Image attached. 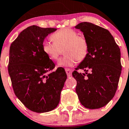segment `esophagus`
<instances>
[{
	"label": "esophagus",
	"mask_w": 129,
	"mask_h": 129,
	"mask_svg": "<svg viewBox=\"0 0 129 129\" xmlns=\"http://www.w3.org/2000/svg\"><path fill=\"white\" fill-rule=\"evenodd\" d=\"M66 73H67V75H68V77H70L71 76V70L70 69H67L66 68Z\"/></svg>",
	"instance_id": "obj_1"
}]
</instances>
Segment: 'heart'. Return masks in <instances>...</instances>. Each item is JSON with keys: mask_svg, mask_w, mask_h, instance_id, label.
Segmentation results:
<instances>
[{"mask_svg": "<svg viewBox=\"0 0 129 129\" xmlns=\"http://www.w3.org/2000/svg\"><path fill=\"white\" fill-rule=\"evenodd\" d=\"M51 39L53 42H43V51L52 60H58L63 51L66 55L59 62L60 66H72L77 61H83L88 55V40L83 36L78 35L73 29H61L54 33Z\"/></svg>", "mask_w": 129, "mask_h": 129, "instance_id": "heart-1", "label": "heart"}]
</instances>
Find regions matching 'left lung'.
I'll use <instances>...</instances> for the list:
<instances>
[{
    "mask_svg": "<svg viewBox=\"0 0 129 129\" xmlns=\"http://www.w3.org/2000/svg\"><path fill=\"white\" fill-rule=\"evenodd\" d=\"M75 28L83 32L89 45L88 55L72 73L77 82L76 92L84 107L100 108L112 100L117 90L122 68L120 49L104 28L88 22ZM79 69L85 73H78Z\"/></svg>",
    "mask_w": 129,
    "mask_h": 129,
    "instance_id": "1",
    "label": "left lung"
}]
</instances>
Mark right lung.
Wrapping results in <instances>:
<instances>
[{
  "instance_id": "1",
  "label": "right lung",
  "mask_w": 129,
  "mask_h": 129,
  "mask_svg": "<svg viewBox=\"0 0 129 129\" xmlns=\"http://www.w3.org/2000/svg\"><path fill=\"white\" fill-rule=\"evenodd\" d=\"M56 30L33 25L23 30L10 48L8 73L15 95L31 111L52 110L58 106L67 79L43 51L45 38Z\"/></svg>"
}]
</instances>
